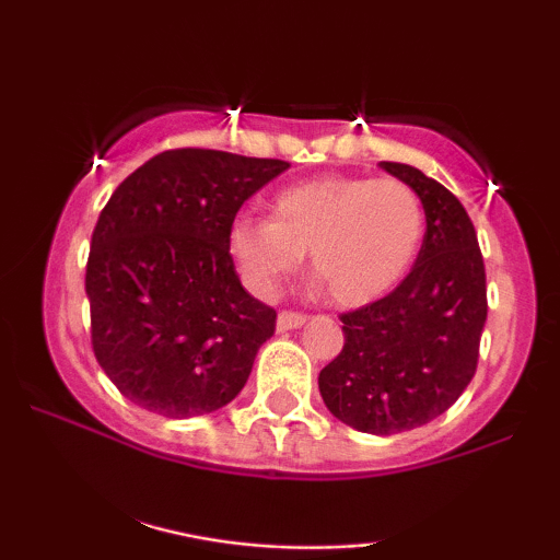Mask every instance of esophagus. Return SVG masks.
<instances>
[{
    "instance_id": "1",
    "label": "esophagus",
    "mask_w": 560,
    "mask_h": 560,
    "mask_svg": "<svg viewBox=\"0 0 560 560\" xmlns=\"http://www.w3.org/2000/svg\"><path fill=\"white\" fill-rule=\"evenodd\" d=\"M308 316H303V313H295V311H282L278 316V331H293V328H301Z\"/></svg>"
}]
</instances>
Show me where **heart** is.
<instances>
[{
	"label": "heart",
	"instance_id": "heart-1",
	"mask_svg": "<svg viewBox=\"0 0 560 560\" xmlns=\"http://www.w3.org/2000/svg\"><path fill=\"white\" fill-rule=\"evenodd\" d=\"M423 226V206L408 183L320 175L278 190L272 217H234L226 247L242 282L257 295H270L308 249L311 270L328 295L354 308L405 278Z\"/></svg>",
	"mask_w": 560,
	"mask_h": 560
}]
</instances>
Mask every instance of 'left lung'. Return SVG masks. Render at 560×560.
I'll return each mask as SVG.
<instances>
[{
  "mask_svg": "<svg viewBox=\"0 0 560 560\" xmlns=\"http://www.w3.org/2000/svg\"><path fill=\"white\" fill-rule=\"evenodd\" d=\"M416 190L425 236L393 293L343 313V349L318 374L326 408L362 433L412 431L469 385L487 320V275L462 201L418 167L380 163Z\"/></svg>",
  "mask_w": 560,
  "mask_h": 560,
  "instance_id": "obj_1",
  "label": "left lung"
}]
</instances>
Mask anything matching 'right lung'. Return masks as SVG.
<instances>
[{"label":"right lung","mask_w":560,"mask_h":560,"mask_svg":"<svg viewBox=\"0 0 560 560\" xmlns=\"http://www.w3.org/2000/svg\"><path fill=\"white\" fill-rule=\"evenodd\" d=\"M290 163L167 150L119 183L91 236V343L121 395L165 418L224 408L278 313L242 288L229 226Z\"/></svg>","instance_id":"right-lung-1"}]
</instances>
